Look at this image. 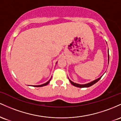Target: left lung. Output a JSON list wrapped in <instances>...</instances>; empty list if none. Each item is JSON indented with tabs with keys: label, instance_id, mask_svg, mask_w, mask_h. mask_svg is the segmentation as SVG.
<instances>
[{
	"label": "left lung",
	"instance_id": "1",
	"mask_svg": "<svg viewBox=\"0 0 121 121\" xmlns=\"http://www.w3.org/2000/svg\"><path fill=\"white\" fill-rule=\"evenodd\" d=\"M108 62H109V54H108ZM103 75H104V74H103ZM102 75L101 77H100L99 78L97 79L94 80V81H92V82L87 83H86V84H78V83H74V82H73V81H71V80H70V79L69 78V77H68V78H69V81H70V83H71L73 85V86H75V87H77L83 88V87H90V86H91L92 85H94L95 83H97L98 81L100 79L102 78Z\"/></svg>",
	"mask_w": 121,
	"mask_h": 121
}]
</instances>
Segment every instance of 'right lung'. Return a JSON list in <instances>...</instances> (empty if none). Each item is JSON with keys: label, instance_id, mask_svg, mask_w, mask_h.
I'll return each mask as SVG.
<instances>
[{"label": "right lung", "instance_id": "1", "mask_svg": "<svg viewBox=\"0 0 121 121\" xmlns=\"http://www.w3.org/2000/svg\"><path fill=\"white\" fill-rule=\"evenodd\" d=\"M57 63V62L56 63V64ZM51 78L49 80V81H47V82L46 83H44V84H42V85H35V86H34V87H42V86H46V85H48V83H49V82H50V81H51Z\"/></svg>", "mask_w": 121, "mask_h": 121}]
</instances>
